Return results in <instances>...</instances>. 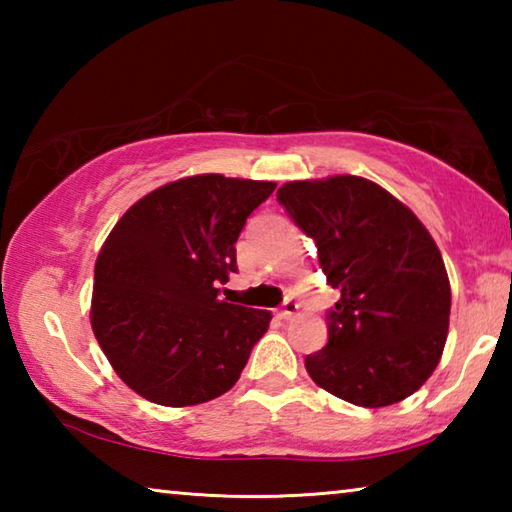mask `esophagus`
<instances>
[{"label":"esophagus","instance_id":"1","mask_svg":"<svg viewBox=\"0 0 512 512\" xmlns=\"http://www.w3.org/2000/svg\"><path fill=\"white\" fill-rule=\"evenodd\" d=\"M298 302H293V300H287V302H284V305L280 307V311H277V316H280L282 320H291L293 316H296L298 314Z\"/></svg>","mask_w":512,"mask_h":512}]
</instances>
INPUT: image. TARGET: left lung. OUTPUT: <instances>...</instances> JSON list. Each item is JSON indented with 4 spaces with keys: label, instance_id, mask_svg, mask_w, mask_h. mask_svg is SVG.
I'll list each match as a JSON object with an SVG mask.
<instances>
[{
    "label": "left lung",
    "instance_id": "obj_1",
    "mask_svg": "<svg viewBox=\"0 0 512 512\" xmlns=\"http://www.w3.org/2000/svg\"><path fill=\"white\" fill-rule=\"evenodd\" d=\"M316 241L341 300L309 377L341 400L379 409L413 395L443 357L452 289L436 241L402 201L361 176L293 180L277 189Z\"/></svg>",
    "mask_w": 512,
    "mask_h": 512
}]
</instances>
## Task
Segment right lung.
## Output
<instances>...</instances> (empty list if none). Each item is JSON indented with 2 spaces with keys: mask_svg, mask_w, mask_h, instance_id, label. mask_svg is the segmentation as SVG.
<instances>
[{
  "mask_svg": "<svg viewBox=\"0 0 512 512\" xmlns=\"http://www.w3.org/2000/svg\"><path fill=\"white\" fill-rule=\"evenodd\" d=\"M268 180L201 173L128 207L94 264L92 332L119 379L162 406L228 393L271 311L232 305L216 284L237 273V239L273 194Z\"/></svg>",
  "mask_w": 512,
  "mask_h": 512,
  "instance_id": "right-lung-1",
  "label": "right lung"
}]
</instances>
